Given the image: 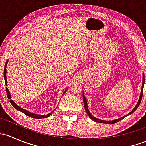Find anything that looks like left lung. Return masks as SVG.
<instances>
[{
    "instance_id": "1",
    "label": "left lung",
    "mask_w": 146,
    "mask_h": 146,
    "mask_svg": "<svg viewBox=\"0 0 146 146\" xmlns=\"http://www.w3.org/2000/svg\"><path fill=\"white\" fill-rule=\"evenodd\" d=\"M144 82H145V76H144V73L143 74V82H142V88H141V94H140V98L139 99H138V102H137L136 105L135 106L134 108L133 109V110H132L131 112H129V114H126V115L123 116V117H121V118H119V119H114V120H111V121H105V120H102V119H98L96 118V117H95L94 116H92V114H91L89 110H88V102H87V100L86 98H85V95H84V92H82V99H83V102H84V107H85V111H86L87 114H88V116H89V117L92 119V121H94L95 122H98V123H107V124H112V123H117V122L119 121H121V119H123V118H125L126 117H127V116L130 115V114H131L132 113L134 112L135 111L137 110V108L138 107V106L140 105V103H141V100H142V97H143V86H144Z\"/></svg>"
}]
</instances>
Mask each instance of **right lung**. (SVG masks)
Here are the masks:
<instances>
[{
    "instance_id": "right-lung-1",
    "label": "right lung",
    "mask_w": 146,
    "mask_h": 146,
    "mask_svg": "<svg viewBox=\"0 0 146 146\" xmlns=\"http://www.w3.org/2000/svg\"><path fill=\"white\" fill-rule=\"evenodd\" d=\"M8 60H7L6 63H5V68H4V73H3L4 79H5V85H6V86H7V85H8V84H7V77H6V73H7V72H6V68H7V64H8ZM67 90H68V88L66 90H65V92H64V94L65 93V92H66V91ZM6 92H7V96H8V99H10V98H11V95H10V93L9 90H8V88H6ZM64 94H63V95H64ZM10 103H11L12 105H13V107H14L15 109H16V110H18V111H21V112H23V114H25V115L28 116V117H32V118H35V119L47 118V117H49V116H51V114H52V112H53V111H53L52 112L49 113V114H46V115H40V114H34V113L30 112V111H28L27 110H24V109L22 108V107H19V106L17 105V104H16V103L14 101L12 100H10Z\"/></svg>"
}]
</instances>
